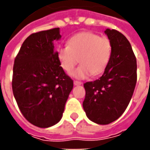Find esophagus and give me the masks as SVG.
<instances>
[{
	"instance_id": "1",
	"label": "esophagus",
	"mask_w": 150,
	"mask_h": 150,
	"mask_svg": "<svg viewBox=\"0 0 150 150\" xmlns=\"http://www.w3.org/2000/svg\"><path fill=\"white\" fill-rule=\"evenodd\" d=\"M82 83H83L80 81H77V80H75V81H74V84H75V86H77V85H81Z\"/></svg>"
}]
</instances>
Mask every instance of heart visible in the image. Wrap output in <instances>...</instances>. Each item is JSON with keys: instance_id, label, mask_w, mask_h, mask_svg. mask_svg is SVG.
<instances>
[{"instance_id": "heart-1", "label": "heart", "mask_w": 150, "mask_h": 150, "mask_svg": "<svg viewBox=\"0 0 150 150\" xmlns=\"http://www.w3.org/2000/svg\"><path fill=\"white\" fill-rule=\"evenodd\" d=\"M112 43L107 37L92 32H80L68 40V46L58 49V59L62 68L71 72L76 64H81L72 72L78 79H85L92 74L100 75L105 71L112 57Z\"/></svg>"}]
</instances>
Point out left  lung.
Here are the masks:
<instances>
[{
    "mask_svg": "<svg viewBox=\"0 0 150 150\" xmlns=\"http://www.w3.org/2000/svg\"><path fill=\"white\" fill-rule=\"evenodd\" d=\"M112 43V57L99 79L87 82L83 107L91 121L108 125L128 107L137 83V59L132 46L120 32L107 29Z\"/></svg>",
    "mask_w": 150,
    "mask_h": 150,
    "instance_id": "obj_1",
    "label": "left lung"
}]
</instances>
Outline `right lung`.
<instances>
[{"label":"right lung","instance_id":"1","mask_svg":"<svg viewBox=\"0 0 150 150\" xmlns=\"http://www.w3.org/2000/svg\"><path fill=\"white\" fill-rule=\"evenodd\" d=\"M60 38L59 28L30 34L14 59L13 93L25 118L39 128L61 120L73 88V80L60 66L53 44Z\"/></svg>","mask_w":150,"mask_h":150}]
</instances>
